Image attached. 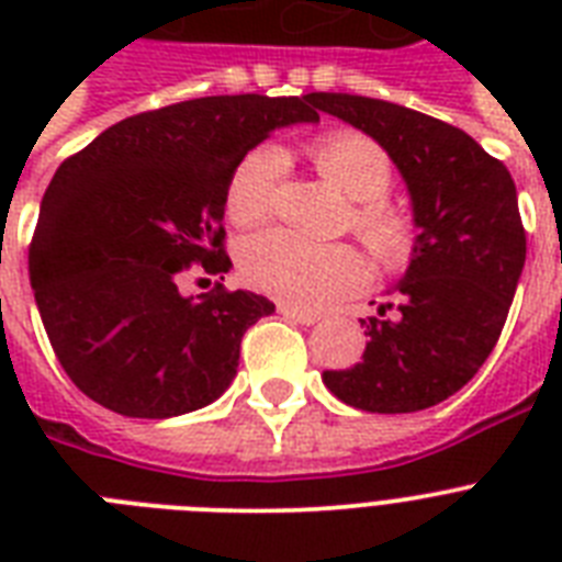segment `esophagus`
I'll return each mask as SVG.
<instances>
[{
    "label": "esophagus",
    "instance_id": "34e87169",
    "mask_svg": "<svg viewBox=\"0 0 562 562\" xmlns=\"http://www.w3.org/2000/svg\"><path fill=\"white\" fill-rule=\"evenodd\" d=\"M277 312L285 317H291V321H297V324H303V326L317 324L315 312H303V308H294V306H289V303H280V306H277Z\"/></svg>",
    "mask_w": 562,
    "mask_h": 562
}]
</instances>
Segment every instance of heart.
Wrapping results in <instances>:
<instances>
[{"mask_svg": "<svg viewBox=\"0 0 562 562\" xmlns=\"http://www.w3.org/2000/svg\"><path fill=\"white\" fill-rule=\"evenodd\" d=\"M312 160L335 189L352 201V233L384 265H400L414 247V221L384 194L393 187V160L359 131H335L312 145ZM285 157L273 145L247 151L229 171L227 215L254 227L273 210ZM238 271L247 285L300 308H326L368 282V262L352 245H321L291 233L265 229L238 247Z\"/></svg>", "mask_w": 562, "mask_h": 562, "instance_id": "heart-1", "label": "heart"}]
</instances>
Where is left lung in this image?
Masks as SVG:
<instances>
[{
    "instance_id": "8db88e82",
    "label": "left lung",
    "mask_w": 562,
    "mask_h": 562,
    "mask_svg": "<svg viewBox=\"0 0 562 562\" xmlns=\"http://www.w3.org/2000/svg\"><path fill=\"white\" fill-rule=\"evenodd\" d=\"M306 99L391 154L419 227L393 300L361 321V361L324 370V384L370 414L431 408L479 373L514 303L525 265L514 178L470 134L435 116L347 92Z\"/></svg>"
}]
</instances>
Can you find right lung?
Masks as SVG:
<instances>
[{"label": "right lung", "instance_id": "add662e5", "mask_svg": "<svg viewBox=\"0 0 562 562\" xmlns=\"http://www.w3.org/2000/svg\"><path fill=\"white\" fill-rule=\"evenodd\" d=\"M294 122H317L308 99L206 95L122 119L60 162L29 273L52 350L92 402L162 419L227 391L241 338L273 303L221 282L224 192L236 162ZM194 272L216 285L183 299Z\"/></svg>", "mask_w": 562, "mask_h": 562}]
</instances>
